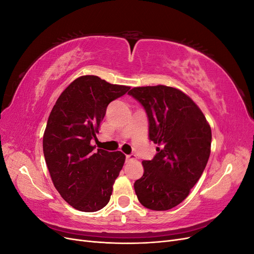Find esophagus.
Instances as JSON below:
<instances>
[{
    "instance_id": "obj_1",
    "label": "esophagus",
    "mask_w": 254,
    "mask_h": 254,
    "mask_svg": "<svg viewBox=\"0 0 254 254\" xmlns=\"http://www.w3.org/2000/svg\"><path fill=\"white\" fill-rule=\"evenodd\" d=\"M136 158H135L134 155H128V156H126V161H127V162H129V161H133Z\"/></svg>"
}]
</instances>
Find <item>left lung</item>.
Instances as JSON below:
<instances>
[{
    "label": "left lung",
    "mask_w": 254,
    "mask_h": 254,
    "mask_svg": "<svg viewBox=\"0 0 254 254\" xmlns=\"http://www.w3.org/2000/svg\"><path fill=\"white\" fill-rule=\"evenodd\" d=\"M147 113L149 140L158 153L143 161L144 174L134 182L142 205L166 211L181 203L200 178L211 153L212 132L202 111L179 89L136 87L128 92Z\"/></svg>",
    "instance_id": "1"
}]
</instances>
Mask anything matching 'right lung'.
<instances>
[{
	"label": "right lung",
	"mask_w": 254,
	"mask_h": 254,
	"mask_svg": "<svg viewBox=\"0 0 254 254\" xmlns=\"http://www.w3.org/2000/svg\"><path fill=\"white\" fill-rule=\"evenodd\" d=\"M130 87L112 84L98 76L72 81L54 105L43 134V153L54 187L81 212H96L109 202L113 183L125 163L121 151L94 150L107 106Z\"/></svg>",
	"instance_id": "add662e5"
}]
</instances>
